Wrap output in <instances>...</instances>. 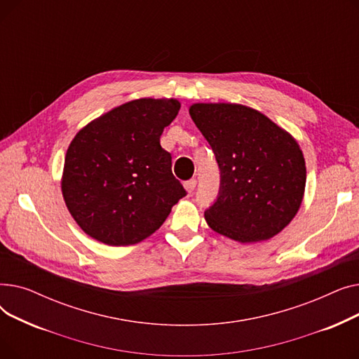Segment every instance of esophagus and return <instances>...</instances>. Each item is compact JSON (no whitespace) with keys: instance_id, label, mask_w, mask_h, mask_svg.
Instances as JSON below:
<instances>
[{"instance_id":"34e87169","label":"esophagus","mask_w":359,"mask_h":359,"mask_svg":"<svg viewBox=\"0 0 359 359\" xmlns=\"http://www.w3.org/2000/svg\"><path fill=\"white\" fill-rule=\"evenodd\" d=\"M195 187H196V180L195 179L184 182V189L187 191V194H192L195 191Z\"/></svg>"}]
</instances>
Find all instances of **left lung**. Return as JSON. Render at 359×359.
Segmentation results:
<instances>
[{"instance_id":"8db88e82","label":"left lung","mask_w":359,"mask_h":359,"mask_svg":"<svg viewBox=\"0 0 359 359\" xmlns=\"http://www.w3.org/2000/svg\"><path fill=\"white\" fill-rule=\"evenodd\" d=\"M191 118L219 167L218 198L205 211L210 227L231 240L255 243L284 230L306 189L298 142L263 113L234 103H195Z\"/></svg>"}]
</instances>
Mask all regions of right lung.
<instances>
[{"instance_id": "obj_1", "label": "right lung", "mask_w": 359, "mask_h": 359, "mask_svg": "<svg viewBox=\"0 0 359 359\" xmlns=\"http://www.w3.org/2000/svg\"><path fill=\"white\" fill-rule=\"evenodd\" d=\"M176 99H138L86 125L71 141L61 189L81 230L109 246L149 237L186 196L160 145L177 116Z\"/></svg>"}]
</instances>
